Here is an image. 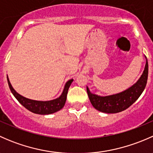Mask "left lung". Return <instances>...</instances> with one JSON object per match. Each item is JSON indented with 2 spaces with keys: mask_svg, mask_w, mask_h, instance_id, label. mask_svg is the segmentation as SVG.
Returning a JSON list of instances; mask_svg holds the SVG:
<instances>
[{
  "mask_svg": "<svg viewBox=\"0 0 153 153\" xmlns=\"http://www.w3.org/2000/svg\"><path fill=\"white\" fill-rule=\"evenodd\" d=\"M145 58L146 64L141 77L133 85L119 93L101 96L92 93L86 86L88 96L93 107L104 113H117L125 110L135 103L142 94L147 81L148 62L146 56Z\"/></svg>",
  "mask_w": 153,
  "mask_h": 153,
  "instance_id": "left-lung-1",
  "label": "left lung"
}]
</instances>
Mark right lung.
Here are the masks:
<instances>
[{
	"mask_svg": "<svg viewBox=\"0 0 153 153\" xmlns=\"http://www.w3.org/2000/svg\"><path fill=\"white\" fill-rule=\"evenodd\" d=\"M7 81H8V84L11 92L13 94L15 98L26 109L35 114L49 115V114L55 113V112L61 110L65 105L66 101H67L68 89H69V86H70L71 84L73 81V79H70L66 82L64 89H63L62 93L61 94L59 97L53 100H50V101H36V100H32L25 98V97L22 96L19 93H18L15 90V89L12 87L10 79L8 78V75H7Z\"/></svg>",
	"mask_w": 153,
	"mask_h": 153,
	"instance_id": "obj_1",
	"label": "right lung"
}]
</instances>
